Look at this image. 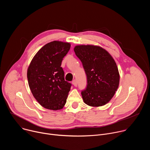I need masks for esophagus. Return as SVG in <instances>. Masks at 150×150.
I'll return each mask as SVG.
<instances>
[{"mask_svg": "<svg viewBox=\"0 0 150 150\" xmlns=\"http://www.w3.org/2000/svg\"><path fill=\"white\" fill-rule=\"evenodd\" d=\"M72 83L74 84V85L75 87H76L77 85H78V82H77V81L76 79H74L72 81Z\"/></svg>", "mask_w": 150, "mask_h": 150, "instance_id": "esophagus-1", "label": "esophagus"}]
</instances>
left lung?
<instances>
[{
  "label": "left lung",
  "mask_w": 150,
  "mask_h": 150,
  "mask_svg": "<svg viewBox=\"0 0 150 150\" xmlns=\"http://www.w3.org/2000/svg\"><path fill=\"white\" fill-rule=\"evenodd\" d=\"M74 52L87 75V87L81 92L83 102L93 107L107 104L119 87L120 76L115 61L99 46H76Z\"/></svg>",
  "instance_id": "1"
}]
</instances>
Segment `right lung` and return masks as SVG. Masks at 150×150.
I'll return each instance as SVG.
<instances>
[{
	"label": "right lung",
	"instance_id": "1",
	"mask_svg": "<svg viewBox=\"0 0 150 150\" xmlns=\"http://www.w3.org/2000/svg\"><path fill=\"white\" fill-rule=\"evenodd\" d=\"M70 48L69 42L52 41L38 50L30 64L27 71L30 88L46 109L60 110L67 102L72 84L65 81L61 64Z\"/></svg>",
	"mask_w": 150,
	"mask_h": 150
}]
</instances>
